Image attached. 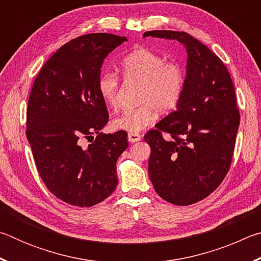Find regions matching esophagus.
Segmentation results:
<instances>
[{"mask_svg": "<svg viewBox=\"0 0 261 261\" xmlns=\"http://www.w3.org/2000/svg\"><path fill=\"white\" fill-rule=\"evenodd\" d=\"M127 140L130 143H137V141L141 140V136L139 134H129L127 135Z\"/></svg>", "mask_w": 261, "mask_h": 261, "instance_id": "esophagus-1", "label": "esophagus"}]
</instances>
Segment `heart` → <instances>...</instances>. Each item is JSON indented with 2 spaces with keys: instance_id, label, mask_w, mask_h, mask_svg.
Segmentation results:
<instances>
[{
  "instance_id": "obj_1",
  "label": "heart",
  "mask_w": 261,
  "mask_h": 261,
  "mask_svg": "<svg viewBox=\"0 0 261 261\" xmlns=\"http://www.w3.org/2000/svg\"><path fill=\"white\" fill-rule=\"evenodd\" d=\"M121 72L126 82L139 83L137 101L140 106L115 117L112 121L114 130L138 134L155 122L158 110L168 113L177 107L185 84L184 70L177 62H166L155 51L137 48L121 62ZM118 90L117 76L110 72L100 74L98 92L108 107H117Z\"/></svg>"
}]
</instances>
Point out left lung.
Instances as JSON below:
<instances>
[{
    "instance_id": "obj_1",
    "label": "left lung",
    "mask_w": 261,
    "mask_h": 261,
    "mask_svg": "<svg viewBox=\"0 0 261 261\" xmlns=\"http://www.w3.org/2000/svg\"><path fill=\"white\" fill-rule=\"evenodd\" d=\"M146 37L176 40L187 50L182 98L144 139L156 193L170 204L191 205L208 197L230 167L240 126L235 87L223 62L190 34L148 31Z\"/></svg>"
}]
</instances>
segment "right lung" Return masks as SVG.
Returning a JSON list of instances; mask_svg holds the SVG:
<instances>
[{"label":"right lung","mask_w":261,"mask_h":261,"mask_svg":"<svg viewBox=\"0 0 261 261\" xmlns=\"http://www.w3.org/2000/svg\"><path fill=\"white\" fill-rule=\"evenodd\" d=\"M125 41L108 33L73 39L46 62L31 91L26 137L35 166L47 189L70 205H96L117 187L116 161L127 134L100 132L109 115L98 79L103 60ZM90 138L95 141L86 147Z\"/></svg>","instance_id":"right-lung-1"}]
</instances>
